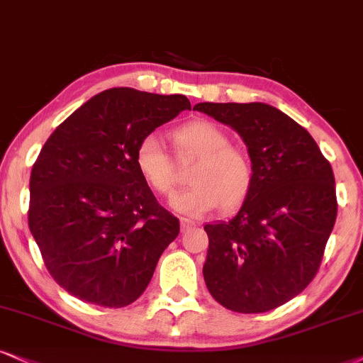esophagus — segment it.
Returning a JSON list of instances; mask_svg holds the SVG:
<instances>
[{
  "mask_svg": "<svg viewBox=\"0 0 363 363\" xmlns=\"http://www.w3.org/2000/svg\"><path fill=\"white\" fill-rule=\"evenodd\" d=\"M180 227H182V232L191 229V227H195V222L189 220V218H180Z\"/></svg>",
  "mask_w": 363,
  "mask_h": 363,
  "instance_id": "esophagus-1",
  "label": "esophagus"
}]
</instances>
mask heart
Listing matches in <instances>:
<instances>
[{"label": "heart", "mask_w": 363, "mask_h": 363, "mask_svg": "<svg viewBox=\"0 0 363 363\" xmlns=\"http://www.w3.org/2000/svg\"><path fill=\"white\" fill-rule=\"evenodd\" d=\"M182 161L196 160L190 169L191 185L172 199V207L189 217L216 210L235 208L245 200L254 183L249 155L230 145L229 134L210 121H191L173 131ZM134 164L143 182L160 195H169L177 185V169L156 134H146L134 151Z\"/></svg>", "instance_id": "b5f03b06"}]
</instances>
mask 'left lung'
I'll list each match as a JSON object with an SVG mask.
<instances>
[{
  "label": "left lung",
  "instance_id": "left-lung-1",
  "mask_svg": "<svg viewBox=\"0 0 363 363\" xmlns=\"http://www.w3.org/2000/svg\"><path fill=\"white\" fill-rule=\"evenodd\" d=\"M195 107L240 134L254 167L252 189L239 210L203 227L205 284L230 311L274 310L320 269L338 210L332 164L305 128L269 104Z\"/></svg>",
  "mask_w": 363,
  "mask_h": 363
}]
</instances>
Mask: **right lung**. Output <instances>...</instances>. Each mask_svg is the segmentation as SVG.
<instances>
[{
  "label": "right lung",
  "instance_id": "1",
  "mask_svg": "<svg viewBox=\"0 0 363 363\" xmlns=\"http://www.w3.org/2000/svg\"><path fill=\"white\" fill-rule=\"evenodd\" d=\"M186 109L180 94L107 89L43 145L31 168L28 225L67 293L104 308H124L145 293L180 222L143 182L134 151Z\"/></svg>",
  "mask_w": 363,
  "mask_h": 363
}]
</instances>
